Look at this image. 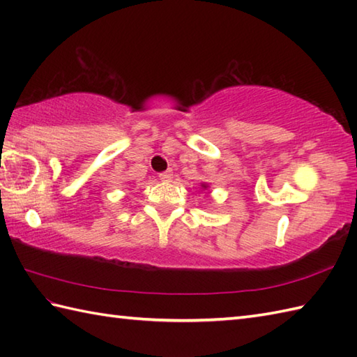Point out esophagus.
I'll use <instances>...</instances> for the list:
<instances>
[{"instance_id": "1", "label": "esophagus", "mask_w": 357, "mask_h": 357, "mask_svg": "<svg viewBox=\"0 0 357 357\" xmlns=\"http://www.w3.org/2000/svg\"><path fill=\"white\" fill-rule=\"evenodd\" d=\"M172 178H173V172H172V169L165 170V172H162V173H159V179L164 181V183H169V181H172Z\"/></svg>"}]
</instances>
